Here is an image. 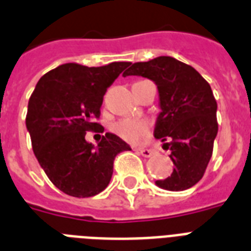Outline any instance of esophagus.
Returning a JSON list of instances; mask_svg holds the SVG:
<instances>
[{
	"label": "esophagus",
	"mask_w": 251,
	"mask_h": 251,
	"mask_svg": "<svg viewBox=\"0 0 251 251\" xmlns=\"http://www.w3.org/2000/svg\"><path fill=\"white\" fill-rule=\"evenodd\" d=\"M136 152L139 154H142L143 157H151L153 154V151L148 150V148H136Z\"/></svg>",
	"instance_id": "esophagus-1"
}]
</instances>
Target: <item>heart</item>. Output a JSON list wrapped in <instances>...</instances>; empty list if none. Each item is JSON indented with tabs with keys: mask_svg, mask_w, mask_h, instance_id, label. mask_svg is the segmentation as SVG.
Here are the masks:
<instances>
[{
	"mask_svg": "<svg viewBox=\"0 0 251 251\" xmlns=\"http://www.w3.org/2000/svg\"><path fill=\"white\" fill-rule=\"evenodd\" d=\"M148 130H150V125L143 120L124 119L117 121L112 126V131L129 143L139 142L143 136L148 134Z\"/></svg>",
	"mask_w": 251,
	"mask_h": 251,
	"instance_id": "1",
	"label": "heart"
}]
</instances>
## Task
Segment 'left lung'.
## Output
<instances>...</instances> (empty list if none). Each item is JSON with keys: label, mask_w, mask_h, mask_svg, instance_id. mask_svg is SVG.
<instances>
[{"label": "left lung", "mask_w": 251, "mask_h": 251, "mask_svg": "<svg viewBox=\"0 0 251 251\" xmlns=\"http://www.w3.org/2000/svg\"><path fill=\"white\" fill-rule=\"evenodd\" d=\"M122 76L146 77L157 86L161 112L153 135L170 148L174 169L156 185L166 191L193 187L206 170L218 134V107L210 85L193 67L172 56L134 63Z\"/></svg>", "instance_id": "8db88e82"}]
</instances>
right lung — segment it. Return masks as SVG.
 Listing matches in <instances>:
<instances>
[{"mask_svg": "<svg viewBox=\"0 0 251 251\" xmlns=\"http://www.w3.org/2000/svg\"><path fill=\"white\" fill-rule=\"evenodd\" d=\"M127 66L66 63L41 77L30 95L25 125L34 156L52 184L69 196L91 197L104 191L116 156L131 151L112 132H105L98 146L85 139L86 131L103 127L95 122L103 97Z\"/></svg>", "mask_w": 251, "mask_h": 251, "instance_id": "right-lung-1", "label": "right lung"}]
</instances>
